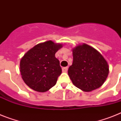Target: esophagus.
I'll return each instance as SVG.
<instances>
[{"instance_id":"34e87169","label":"esophagus","mask_w":121,"mask_h":121,"mask_svg":"<svg viewBox=\"0 0 121 121\" xmlns=\"http://www.w3.org/2000/svg\"><path fill=\"white\" fill-rule=\"evenodd\" d=\"M67 70H68V67H67V66H66V67H63V68H62L63 72H67Z\"/></svg>"}]
</instances>
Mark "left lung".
Listing matches in <instances>:
<instances>
[{"instance_id":"obj_1","label":"left lung","mask_w":121,"mask_h":121,"mask_svg":"<svg viewBox=\"0 0 121 121\" xmlns=\"http://www.w3.org/2000/svg\"><path fill=\"white\" fill-rule=\"evenodd\" d=\"M73 56L68 73L74 85L85 92L99 88L109 74V66L102 55L83 44L73 49Z\"/></svg>"}]
</instances>
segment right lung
Returning <instances> with one entry per match:
<instances>
[{
    "label": "right lung",
    "instance_id": "1",
    "mask_svg": "<svg viewBox=\"0 0 121 121\" xmlns=\"http://www.w3.org/2000/svg\"><path fill=\"white\" fill-rule=\"evenodd\" d=\"M61 47V44L48 41L37 44L24 55L20 72L27 86L39 92L55 86L62 71L55 53Z\"/></svg>",
    "mask_w": 121,
    "mask_h": 121
}]
</instances>
